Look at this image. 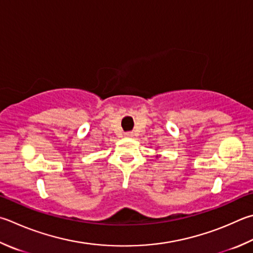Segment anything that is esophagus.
<instances>
[{
    "label": "esophagus",
    "instance_id": "34e87169",
    "mask_svg": "<svg viewBox=\"0 0 253 253\" xmlns=\"http://www.w3.org/2000/svg\"><path fill=\"white\" fill-rule=\"evenodd\" d=\"M124 136H125V137H132V132L127 131V132H125V134H124Z\"/></svg>",
    "mask_w": 253,
    "mask_h": 253
}]
</instances>
